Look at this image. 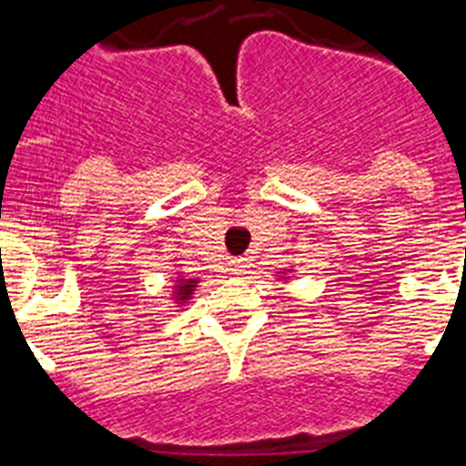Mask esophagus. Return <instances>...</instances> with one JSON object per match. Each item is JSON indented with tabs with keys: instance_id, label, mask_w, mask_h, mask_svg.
<instances>
[{
	"instance_id": "esophagus-1",
	"label": "esophagus",
	"mask_w": 466,
	"mask_h": 466,
	"mask_svg": "<svg viewBox=\"0 0 466 466\" xmlns=\"http://www.w3.org/2000/svg\"><path fill=\"white\" fill-rule=\"evenodd\" d=\"M245 258H233V261H230V270H233V273L236 275H240V273H245Z\"/></svg>"
}]
</instances>
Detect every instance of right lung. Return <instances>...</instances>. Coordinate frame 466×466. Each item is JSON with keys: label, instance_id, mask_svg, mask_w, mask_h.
Masks as SVG:
<instances>
[{"label": "right lung", "instance_id": "obj_1", "mask_svg": "<svg viewBox=\"0 0 466 466\" xmlns=\"http://www.w3.org/2000/svg\"><path fill=\"white\" fill-rule=\"evenodd\" d=\"M177 282H179L177 284V300H187L196 289L198 279H177Z\"/></svg>", "mask_w": 466, "mask_h": 466}]
</instances>
